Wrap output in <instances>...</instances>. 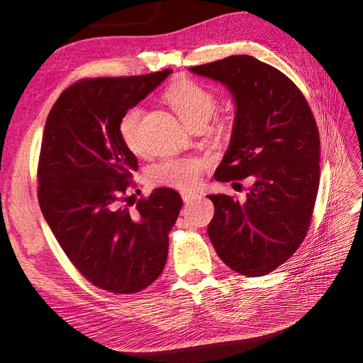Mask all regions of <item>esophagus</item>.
Listing matches in <instances>:
<instances>
[{
    "label": "esophagus",
    "instance_id": "esophagus-1",
    "mask_svg": "<svg viewBox=\"0 0 363 363\" xmlns=\"http://www.w3.org/2000/svg\"><path fill=\"white\" fill-rule=\"evenodd\" d=\"M180 195H182V199H183L184 203H189V201H192V200H195V199H199V196H200L199 194H195V192H192V191H182Z\"/></svg>",
    "mask_w": 363,
    "mask_h": 363
}]
</instances>
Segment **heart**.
<instances>
[{
    "instance_id": "obj_1",
    "label": "heart",
    "mask_w": 363,
    "mask_h": 363,
    "mask_svg": "<svg viewBox=\"0 0 363 363\" xmlns=\"http://www.w3.org/2000/svg\"><path fill=\"white\" fill-rule=\"evenodd\" d=\"M169 106L186 125L191 128L206 124L216 108V96L212 91L191 79H182L175 82L164 95ZM144 112L139 106L130 107L119 119V138L125 148L135 155L142 151L140 124ZM228 118H216L213 130L224 135L230 130ZM211 164V160L203 157H169L163 159L150 167L147 177L152 186L189 191L200 184L203 174Z\"/></svg>"
}]
</instances>
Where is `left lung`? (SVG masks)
<instances>
[{"label": "left lung", "instance_id": "8db88e82", "mask_svg": "<svg viewBox=\"0 0 363 363\" xmlns=\"http://www.w3.org/2000/svg\"><path fill=\"white\" fill-rule=\"evenodd\" d=\"M191 71L224 83L236 101L232 142L215 180L255 179L245 203L208 195L215 206L208 238L227 267L247 277L265 276L309 232L320 186L316 121L289 77L256 57L230 56Z\"/></svg>", "mask_w": 363, "mask_h": 363}]
</instances>
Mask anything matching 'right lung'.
<instances>
[{"mask_svg": "<svg viewBox=\"0 0 363 363\" xmlns=\"http://www.w3.org/2000/svg\"><path fill=\"white\" fill-rule=\"evenodd\" d=\"M171 72L79 80L60 94L43 130L38 163L43 218L77 271L113 294H136L160 276L183 206L168 188L128 203L138 159L118 131L121 116Z\"/></svg>", "mask_w": 363, "mask_h": 363, "instance_id": "obj_1", "label": "right lung"}]
</instances>
